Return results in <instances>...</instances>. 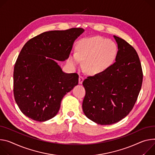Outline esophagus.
Segmentation results:
<instances>
[{"label":"esophagus","instance_id":"esophagus-1","mask_svg":"<svg viewBox=\"0 0 155 155\" xmlns=\"http://www.w3.org/2000/svg\"><path fill=\"white\" fill-rule=\"evenodd\" d=\"M84 80V77L82 76V75H80L79 76V79H78V83L79 84H81L83 81Z\"/></svg>","mask_w":155,"mask_h":155}]
</instances>
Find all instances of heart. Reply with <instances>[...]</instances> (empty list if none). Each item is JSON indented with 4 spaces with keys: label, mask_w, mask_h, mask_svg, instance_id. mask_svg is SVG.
Here are the masks:
<instances>
[{
    "label": "heart",
    "mask_w": 155,
    "mask_h": 155,
    "mask_svg": "<svg viewBox=\"0 0 155 155\" xmlns=\"http://www.w3.org/2000/svg\"><path fill=\"white\" fill-rule=\"evenodd\" d=\"M76 51L69 55L68 63L77 67L81 61H85V70L91 74L105 72L114 64L118 54V48L114 41L99 36L79 40Z\"/></svg>",
    "instance_id": "obj_1"
}]
</instances>
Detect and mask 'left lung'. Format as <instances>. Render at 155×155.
<instances>
[{"instance_id":"8db88e82","label":"left lung","mask_w":155,"mask_h":155,"mask_svg":"<svg viewBox=\"0 0 155 155\" xmlns=\"http://www.w3.org/2000/svg\"><path fill=\"white\" fill-rule=\"evenodd\" d=\"M118 54L105 72L88 77L82 108L85 116L101 125L114 124L133 109L143 81L141 63L135 49L124 39L114 36Z\"/></svg>"}]
</instances>
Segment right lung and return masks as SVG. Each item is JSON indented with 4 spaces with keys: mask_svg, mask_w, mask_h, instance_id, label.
Instances as JSON below:
<instances>
[{
    "mask_svg": "<svg viewBox=\"0 0 155 155\" xmlns=\"http://www.w3.org/2000/svg\"><path fill=\"white\" fill-rule=\"evenodd\" d=\"M83 31L81 28H73L44 32L21 49L14 67L13 94L28 117L39 122L54 117L63 97L78 85V75L64 73L53 59H68L74 41Z\"/></svg>",
    "mask_w": 155,
    "mask_h": 155,
    "instance_id": "add662e5",
    "label": "right lung"
}]
</instances>
